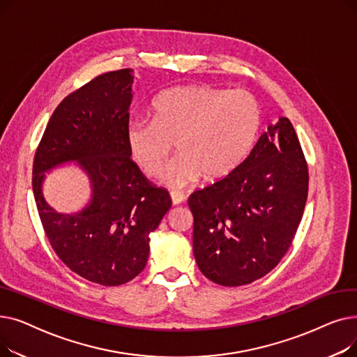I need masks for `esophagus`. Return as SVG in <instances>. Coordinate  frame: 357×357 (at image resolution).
I'll return each instance as SVG.
<instances>
[{"label":"esophagus","instance_id":"34e87169","mask_svg":"<svg viewBox=\"0 0 357 357\" xmlns=\"http://www.w3.org/2000/svg\"><path fill=\"white\" fill-rule=\"evenodd\" d=\"M171 199H172L174 205H179V204H182L185 201V195L182 192H179V191H172L171 192Z\"/></svg>","mask_w":357,"mask_h":357}]
</instances>
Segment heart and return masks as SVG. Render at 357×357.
<instances>
[{
    "instance_id": "obj_1",
    "label": "heart",
    "mask_w": 357,
    "mask_h": 357,
    "mask_svg": "<svg viewBox=\"0 0 357 357\" xmlns=\"http://www.w3.org/2000/svg\"><path fill=\"white\" fill-rule=\"evenodd\" d=\"M260 126V105L252 93L182 85L159 93L152 121L128 123L126 143L131 159L153 176L178 142L183 156L160 174V181L181 188L201 175L214 182L237 171L252 153Z\"/></svg>"
}]
</instances>
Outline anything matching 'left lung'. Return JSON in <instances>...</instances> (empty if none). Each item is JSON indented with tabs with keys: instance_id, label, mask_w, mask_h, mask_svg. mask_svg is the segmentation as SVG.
I'll return each mask as SVG.
<instances>
[{
	"instance_id": "left-lung-1",
	"label": "left lung",
	"mask_w": 357,
	"mask_h": 357,
	"mask_svg": "<svg viewBox=\"0 0 357 357\" xmlns=\"http://www.w3.org/2000/svg\"><path fill=\"white\" fill-rule=\"evenodd\" d=\"M307 195L301 144L291 121L280 117L237 171L190 197L199 271L222 287L269 273L291 246Z\"/></svg>"
}]
</instances>
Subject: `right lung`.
<instances>
[{
    "label": "right lung",
    "instance_id": "add662e5",
    "mask_svg": "<svg viewBox=\"0 0 357 357\" xmlns=\"http://www.w3.org/2000/svg\"><path fill=\"white\" fill-rule=\"evenodd\" d=\"M133 69L107 72L69 96L52 114L33 163V192L54 253L75 273L123 285L146 266L150 233L172 205L130 159L126 143ZM77 162L91 197L75 213L56 212L43 195L45 174Z\"/></svg>",
    "mask_w": 357,
    "mask_h": 357
}]
</instances>
